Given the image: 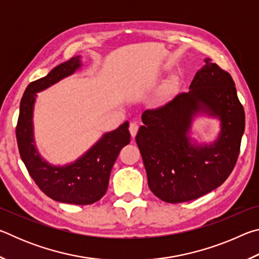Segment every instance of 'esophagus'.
Listing matches in <instances>:
<instances>
[{
  "mask_svg": "<svg viewBox=\"0 0 259 259\" xmlns=\"http://www.w3.org/2000/svg\"><path fill=\"white\" fill-rule=\"evenodd\" d=\"M129 131H130L131 137L135 138L136 135H137V131H138V124L136 123V122H133V123H130V125H129Z\"/></svg>",
  "mask_w": 259,
  "mask_h": 259,
  "instance_id": "1",
  "label": "esophagus"
}]
</instances>
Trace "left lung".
<instances>
[{
  "label": "left lung",
  "instance_id": "obj_1",
  "mask_svg": "<svg viewBox=\"0 0 259 259\" xmlns=\"http://www.w3.org/2000/svg\"><path fill=\"white\" fill-rule=\"evenodd\" d=\"M200 116L216 118L212 142L191 136ZM136 142L153 194L169 203L195 200L221 186L233 170L244 133V111L229 73L204 59L187 93L142 114Z\"/></svg>",
  "mask_w": 259,
  "mask_h": 259
}]
</instances>
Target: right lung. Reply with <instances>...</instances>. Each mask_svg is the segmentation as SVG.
Masks as SVG:
<instances>
[{
	"label": "right lung",
	"instance_id": "right-lung-1",
	"mask_svg": "<svg viewBox=\"0 0 259 259\" xmlns=\"http://www.w3.org/2000/svg\"><path fill=\"white\" fill-rule=\"evenodd\" d=\"M81 67V56L72 57L45 77L29 83L20 102L16 136L21 160L42 192L58 202L84 205L97 202L106 193L116 157L130 143L129 122L105 133L80 157L63 165L52 164L40 154L34 138L33 122L37 93L73 75Z\"/></svg>",
	"mask_w": 259,
	"mask_h": 259
}]
</instances>
